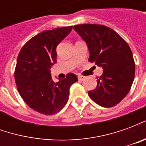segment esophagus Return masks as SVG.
Listing matches in <instances>:
<instances>
[{"label":"esophagus","mask_w":146,"mask_h":146,"mask_svg":"<svg viewBox=\"0 0 146 146\" xmlns=\"http://www.w3.org/2000/svg\"><path fill=\"white\" fill-rule=\"evenodd\" d=\"M86 76H81V75H79V76H78V80H84Z\"/></svg>","instance_id":"34e87169"}]
</instances>
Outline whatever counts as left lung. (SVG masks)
<instances>
[{"mask_svg":"<svg viewBox=\"0 0 146 146\" xmlns=\"http://www.w3.org/2000/svg\"><path fill=\"white\" fill-rule=\"evenodd\" d=\"M73 29L88 46L89 62L103 69L96 88L89 91L88 95L102 107L116 106L127 95L135 78V61L129 45L116 32L102 25L81 24Z\"/></svg>","mask_w":146,"mask_h":146,"instance_id":"obj_1","label":"left lung"}]
</instances>
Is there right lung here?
Wrapping results in <instances>:
<instances>
[{
    "label": "right lung",
    "mask_w": 146,
    "mask_h": 146,
    "mask_svg": "<svg viewBox=\"0 0 146 146\" xmlns=\"http://www.w3.org/2000/svg\"><path fill=\"white\" fill-rule=\"evenodd\" d=\"M73 27L45 30L27 42L18 55L15 70L17 89L31 109L44 115L58 113L69 99L70 86L77 76L68 73L66 78L54 83L51 68L56 63L58 44L71 32Z\"/></svg>",
    "instance_id": "right-lung-1"
}]
</instances>
